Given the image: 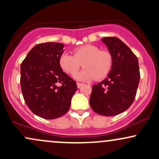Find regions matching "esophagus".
I'll return each instance as SVG.
<instances>
[{
    "label": "esophagus",
    "instance_id": "34e87169",
    "mask_svg": "<svg viewBox=\"0 0 159 159\" xmlns=\"http://www.w3.org/2000/svg\"><path fill=\"white\" fill-rule=\"evenodd\" d=\"M82 85H83V84L79 83V82H77V87H78V88H79V87H81Z\"/></svg>",
    "mask_w": 159,
    "mask_h": 159
}]
</instances>
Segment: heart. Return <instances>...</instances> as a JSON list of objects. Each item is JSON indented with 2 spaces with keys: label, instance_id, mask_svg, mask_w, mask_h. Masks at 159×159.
<instances>
[{
  "label": "heart",
  "instance_id": "obj_1",
  "mask_svg": "<svg viewBox=\"0 0 159 159\" xmlns=\"http://www.w3.org/2000/svg\"><path fill=\"white\" fill-rule=\"evenodd\" d=\"M114 57L107 50H101L94 45H84L73 50V55L63 53L59 57V65L67 74H74L81 66V72L74 75L77 79L97 81L106 78L112 69Z\"/></svg>",
  "mask_w": 159,
  "mask_h": 159
}]
</instances>
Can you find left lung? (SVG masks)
I'll use <instances>...</instances> for the list:
<instances>
[{"instance_id": "left-lung-1", "label": "left lung", "mask_w": 159, "mask_h": 159, "mask_svg": "<svg viewBox=\"0 0 159 159\" xmlns=\"http://www.w3.org/2000/svg\"><path fill=\"white\" fill-rule=\"evenodd\" d=\"M102 40L112 54L114 64L107 78L93 85L90 104L98 114L116 116L126 111L135 98L139 64L135 54L120 39L112 36Z\"/></svg>"}]
</instances>
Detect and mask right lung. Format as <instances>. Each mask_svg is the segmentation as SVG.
I'll return each mask as SVG.
<instances>
[{
    "instance_id": "right-lung-1",
    "label": "right lung",
    "mask_w": 159,
    "mask_h": 159,
    "mask_svg": "<svg viewBox=\"0 0 159 159\" xmlns=\"http://www.w3.org/2000/svg\"><path fill=\"white\" fill-rule=\"evenodd\" d=\"M63 44H37L21 64V92L25 103L34 114L56 119L69 111L77 84L62 70L59 57Z\"/></svg>"
}]
</instances>
